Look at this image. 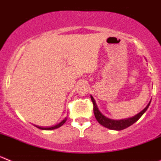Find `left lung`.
<instances>
[{"label":"left lung","mask_w":161,"mask_h":161,"mask_svg":"<svg viewBox=\"0 0 161 161\" xmlns=\"http://www.w3.org/2000/svg\"><path fill=\"white\" fill-rule=\"evenodd\" d=\"M91 100L93 103V113H94L95 118L97 120V122L100 123L102 126H105L106 128L110 129V130H123V129L127 128L128 126H131L132 124L137 122L140 118H141L142 115L146 112V110L148 108L149 105L151 103V101L149 102V103L147 104V106L144 108V109L142 110V111L139 112V114H137L136 115H135L134 117L128 118V119H120V120H114V119H109V118L106 117L105 115L102 114L101 113V111L98 109L97 106L96 104V101L94 100V98L93 97V96L91 95L90 96Z\"/></svg>","instance_id":"8db88e82"}]
</instances>
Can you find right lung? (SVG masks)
<instances>
[{
  "label": "right lung",
  "instance_id": "right-lung-1",
  "mask_svg": "<svg viewBox=\"0 0 161 161\" xmlns=\"http://www.w3.org/2000/svg\"><path fill=\"white\" fill-rule=\"evenodd\" d=\"M67 121V118H65L64 119L62 122H60L59 123H58L57 125H55V126H47V127H45V126H37V125H35V126H36L37 128L38 129H41V130H54V129H56V128H59V127H60L61 126H63L64 124V123Z\"/></svg>",
  "mask_w": 161,
  "mask_h": 161
}]
</instances>
